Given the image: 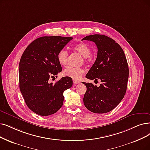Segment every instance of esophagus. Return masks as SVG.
<instances>
[{
    "instance_id": "obj_1",
    "label": "esophagus",
    "mask_w": 150,
    "mask_h": 150,
    "mask_svg": "<svg viewBox=\"0 0 150 150\" xmlns=\"http://www.w3.org/2000/svg\"><path fill=\"white\" fill-rule=\"evenodd\" d=\"M73 81L74 83H80V81H79L78 80H76V79H73Z\"/></svg>"
}]
</instances>
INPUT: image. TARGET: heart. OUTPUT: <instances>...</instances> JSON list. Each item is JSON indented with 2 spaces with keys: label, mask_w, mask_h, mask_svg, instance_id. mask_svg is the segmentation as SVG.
Listing matches in <instances>:
<instances>
[{
  "label": "heart",
  "mask_w": 150,
  "mask_h": 150,
  "mask_svg": "<svg viewBox=\"0 0 150 150\" xmlns=\"http://www.w3.org/2000/svg\"><path fill=\"white\" fill-rule=\"evenodd\" d=\"M73 49L78 52L79 53L85 57V60L87 61L91 58L92 53V49L87 44L84 42H80L74 45L73 47ZM68 53L64 49L59 50L57 55V61L62 67H65L68 63ZM84 72V69L82 68H77L68 67L65 68L63 71V74L64 76L71 77L73 79H79Z\"/></svg>",
  "instance_id": "1"
}]
</instances>
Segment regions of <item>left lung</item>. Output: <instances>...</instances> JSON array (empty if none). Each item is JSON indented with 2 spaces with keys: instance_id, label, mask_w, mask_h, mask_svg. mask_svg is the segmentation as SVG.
<instances>
[{
  "instance_id": "obj_1",
  "label": "left lung",
  "mask_w": 150,
  "mask_h": 150,
  "mask_svg": "<svg viewBox=\"0 0 150 150\" xmlns=\"http://www.w3.org/2000/svg\"><path fill=\"white\" fill-rule=\"evenodd\" d=\"M82 40L93 42L98 49L97 59L86 77L101 81L99 87L83 82L87 87L83 103L95 113L110 112L119 104L126 92L129 78L126 57L121 47L106 35L93 34Z\"/></svg>"
}]
</instances>
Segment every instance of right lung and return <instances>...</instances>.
Instances as JSON below:
<instances>
[{
    "label": "right lung",
    "instance_id": "1",
    "mask_svg": "<svg viewBox=\"0 0 150 150\" xmlns=\"http://www.w3.org/2000/svg\"><path fill=\"white\" fill-rule=\"evenodd\" d=\"M71 37L44 36L30 44L23 52L19 64L20 89L29 108L40 116H49L63 105V92L73 86L69 77L55 83L49 80L62 71L57 59Z\"/></svg>",
    "mask_w": 150,
    "mask_h": 150
}]
</instances>
